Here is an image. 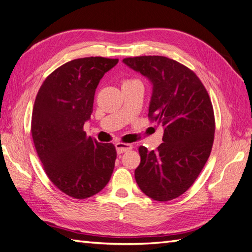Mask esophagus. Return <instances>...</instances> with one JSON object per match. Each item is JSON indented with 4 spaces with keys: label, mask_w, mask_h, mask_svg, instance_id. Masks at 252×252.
I'll list each match as a JSON object with an SVG mask.
<instances>
[{
    "label": "esophagus",
    "mask_w": 252,
    "mask_h": 252,
    "mask_svg": "<svg viewBox=\"0 0 252 252\" xmlns=\"http://www.w3.org/2000/svg\"><path fill=\"white\" fill-rule=\"evenodd\" d=\"M115 146H116V150H117L118 154L126 152L128 150H132V148H133V146L131 144H126V143H117Z\"/></svg>",
    "instance_id": "34e87169"
}]
</instances>
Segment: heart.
Masks as SVG:
<instances>
[{
    "label": "heart",
    "instance_id": "obj_1",
    "mask_svg": "<svg viewBox=\"0 0 252 252\" xmlns=\"http://www.w3.org/2000/svg\"><path fill=\"white\" fill-rule=\"evenodd\" d=\"M135 82H139V81L136 80V79H126V80H124V81H122V86L130 85V84L135 83Z\"/></svg>",
    "mask_w": 252,
    "mask_h": 252
}]
</instances>
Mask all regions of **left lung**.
<instances>
[{
	"mask_svg": "<svg viewBox=\"0 0 252 252\" xmlns=\"http://www.w3.org/2000/svg\"><path fill=\"white\" fill-rule=\"evenodd\" d=\"M124 63L152 82L148 118L164 127L157 150L138 148L135 180L148 197L169 201L190 188L211 154L215 117L210 95L192 70L168 57H126Z\"/></svg>",
	"mask_w": 252,
	"mask_h": 252,
	"instance_id": "8db88e82",
	"label": "left lung"
}]
</instances>
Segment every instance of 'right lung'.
Here are the masks:
<instances>
[{"mask_svg":"<svg viewBox=\"0 0 252 252\" xmlns=\"http://www.w3.org/2000/svg\"><path fill=\"white\" fill-rule=\"evenodd\" d=\"M117 63L101 56L68 62L48 75L36 95L31 125L36 152L50 181L74 199L95 195L112 177L115 146L87 136L84 124L100 80Z\"/></svg>","mask_w":252,"mask_h":252,"instance_id":"obj_1","label":"right lung"}]
</instances>
